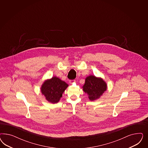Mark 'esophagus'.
I'll use <instances>...</instances> for the list:
<instances>
[{
	"instance_id": "esophagus-1",
	"label": "esophagus",
	"mask_w": 148,
	"mask_h": 148,
	"mask_svg": "<svg viewBox=\"0 0 148 148\" xmlns=\"http://www.w3.org/2000/svg\"><path fill=\"white\" fill-rule=\"evenodd\" d=\"M69 82H70V84H73V83H75V80H70L69 81Z\"/></svg>"
}]
</instances>
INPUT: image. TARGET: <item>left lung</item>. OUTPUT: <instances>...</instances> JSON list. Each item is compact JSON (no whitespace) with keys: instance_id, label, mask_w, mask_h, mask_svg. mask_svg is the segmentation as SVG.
I'll return each mask as SVG.
<instances>
[{"instance_id":"8db88e82","label":"left lung","mask_w":148,"mask_h":148,"mask_svg":"<svg viewBox=\"0 0 148 148\" xmlns=\"http://www.w3.org/2000/svg\"><path fill=\"white\" fill-rule=\"evenodd\" d=\"M84 92L88 95L90 101L98 99L106 90L108 85L103 79L100 77L90 75L85 79V82L82 87Z\"/></svg>"}]
</instances>
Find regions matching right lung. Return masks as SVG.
<instances>
[{
  "label": "right lung",
  "instance_id": "add662e5",
  "mask_svg": "<svg viewBox=\"0 0 148 148\" xmlns=\"http://www.w3.org/2000/svg\"><path fill=\"white\" fill-rule=\"evenodd\" d=\"M68 86L64 81L53 76L43 82L40 87V92L48 102L58 103Z\"/></svg>",
  "mask_w": 148,
  "mask_h": 148
}]
</instances>
